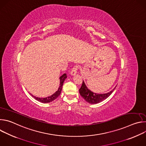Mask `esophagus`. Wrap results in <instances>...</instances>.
<instances>
[{
	"instance_id": "obj_1",
	"label": "esophagus",
	"mask_w": 146,
	"mask_h": 146,
	"mask_svg": "<svg viewBox=\"0 0 146 146\" xmlns=\"http://www.w3.org/2000/svg\"><path fill=\"white\" fill-rule=\"evenodd\" d=\"M78 69V65H75L74 66H73L72 70H71V74L72 75H74L77 73V71Z\"/></svg>"
}]
</instances>
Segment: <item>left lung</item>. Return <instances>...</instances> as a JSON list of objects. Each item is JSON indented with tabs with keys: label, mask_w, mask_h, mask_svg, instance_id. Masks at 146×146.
I'll list each match as a JSON object with an SVG mask.
<instances>
[{
	"label": "left lung",
	"mask_w": 146,
	"mask_h": 146,
	"mask_svg": "<svg viewBox=\"0 0 146 146\" xmlns=\"http://www.w3.org/2000/svg\"><path fill=\"white\" fill-rule=\"evenodd\" d=\"M115 88V87L112 91H111L110 92L107 94H95L88 89V88L85 84L84 81L82 80V85L81 88L79 90V92H80V95L87 102L91 104H96L108 98L111 94V93L113 92Z\"/></svg>",
	"instance_id": "left-lung-1"
}]
</instances>
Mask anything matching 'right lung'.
I'll return each mask as SVG.
<instances>
[{
  "mask_svg": "<svg viewBox=\"0 0 146 146\" xmlns=\"http://www.w3.org/2000/svg\"><path fill=\"white\" fill-rule=\"evenodd\" d=\"M67 77V75L66 73H64L63 75L61 76L60 77V86L59 88H58V91L55 92L52 95L48 96L47 98H37L35 96H33L32 95H31L35 99H36L37 100H38V102H42V103H50L53 100H54L55 99H56L60 94L61 91H62V86H63V84H64V82L65 80V79Z\"/></svg>",
  "mask_w": 146,
  "mask_h": 146,
  "instance_id": "add662e5",
  "label": "right lung"
}]
</instances>
